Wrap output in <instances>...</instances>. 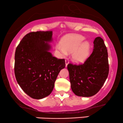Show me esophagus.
Segmentation results:
<instances>
[{"label":"esophagus","mask_w":123,"mask_h":123,"mask_svg":"<svg viewBox=\"0 0 123 123\" xmlns=\"http://www.w3.org/2000/svg\"><path fill=\"white\" fill-rule=\"evenodd\" d=\"M68 63H69V60L68 59H66L65 60V67H67V65L68 64Z\"/></svg>","instance_id":"1"}]
</instances>
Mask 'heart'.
<instances>
[{
	"mask_svg": "<svg viewBox=\"0 0 123 123\" xmlns=\"http://www.w3.org/2000/svg\"><path fill=\"white\" fill-rule=\"evenodd\" d=\"M85 38L81 35H73L64 38L61 44L56 45V50L62 55H67V52L73 53L72 59L74 62L82 63L88 57L90 43L85 41Z\"/></svg>",
	"mask_w": 123,
	"mask_h": 123,
	"instance_id": "b5f03b06",
	"label": "heart"
}]
</instances>
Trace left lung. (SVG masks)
I'll list each match as a JSON object with an SVG mask.
<instances>
[{
  "label": "left lung",
  "instance_id": "1",
  "mask_svg": "<svg viewBox=\"0 0 123 123\" xmlns=\"http://www.w3.org/2000/svg\"><path fill=\"white\" fill-rule=\"evenodd\" d=\"M93 52L84 63L68 64L67 69L72 92L79 97L94 95L102 87L109 72L108 52L100 37L94 41Z\"/></svg>",
  "mask_w": 123,
  "mask_h": 123
}]
</instances>
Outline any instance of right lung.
Returning a JSON list of instances; mask_svg holds the SVG:
<instances>
[{"label":"right lung","instance_id":"1","mask_svg":"<svg viewBox=\"0 0 123 123\" xmlns=\"http://www.w3.org/2000/svg\"><path fill=\"white\" fill-rule=\"evenodd\" d=\"M52 36V31L30 32L16 49V79L24 92L33 99L50 95L59 73L65 67L64 59H57L49 52Z\"/></svg>","mask_w":123,"mask_h":123}]
</instances>
